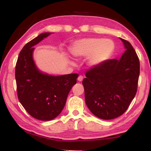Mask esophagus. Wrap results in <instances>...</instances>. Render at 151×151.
I'll list each match as a JSON object with an SVG mask.
<instances>
[{"instance_id":"obj_1","label":"esophagus","mask_w":151,"mask_h":151,"mask_svg":"<svg viewBox=\"0 0 151 151\" xmlns=\"http://www.w3.org/2000/svg\"><path fill=\"white\" fill-rule=\"evenodd\" d=\"M83 78L82 76H79L78 78V81H83Z\"/></svg>"}]
</instances>
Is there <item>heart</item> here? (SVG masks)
Masks as SVG:
<instances>
[{
    "label": "heart",
    "mask_w": 151,
    "mask_h": 151,
    "mask_svg": "<svg viewBox=\"0 0 151 151\" xmlns=\"http://www.w3.org/2000/svg\"><path fill=\"white\" fill-rule=\"evenodd\" d=\"M115 50L112 40L102 38H83L73 42L70 53L74 57L84 58L88 56L87 63L91 67L103 63L111 56Z\"/></svg>",
    "instance_id": "obj_1"
}]
</instances>
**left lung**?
<instances>
[{"label": "left lung", "instance_id": "1", "mask_svg": "<svg viewBox=\"0 0 151 151\" xmlns=\"http://www.w3.org/2000/svg\"><path fill=\"white\" fill-rule=\"evenodd\" d=\"M126 51L120 59L107 60L85 73L82 83L89 110L104 119L124 113L136 96L139 76V60L129 42L119 38Z\"/></svg>", "mask_w": 151, "mask_h": 151}]
</instances>
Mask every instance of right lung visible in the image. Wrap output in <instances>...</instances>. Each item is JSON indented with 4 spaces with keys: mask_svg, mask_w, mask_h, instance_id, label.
Here are the masks:
<instances>
[{
    "mask_svg": "<svg viewBox=\"0 0 151 151\" xmlns=\"http://www.w3.org/2000/svg\"><path fill=\"white\" fill-rule=\"evenodd\" d=\"M51 32H44L27 43L20 51L15 66L17 96L32 117L51 121L60 114L78 73L52 76L42 72L33 58L35 46Z\"/></svg>",
    "mask_w": 151,
    "mask_h": 151,
    "instance_id": "add662e5",
    "label": "right lung"
}]
</instances>
